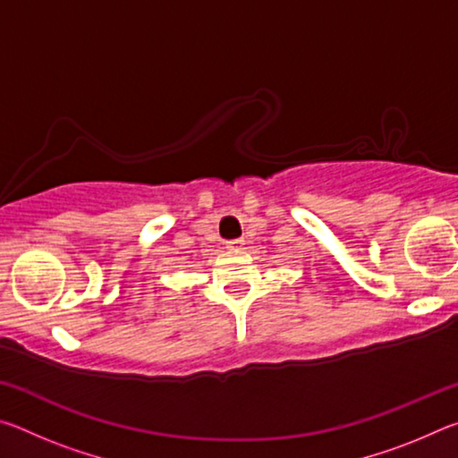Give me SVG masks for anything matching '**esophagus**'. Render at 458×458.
I'll list each match as a JSON object with an SVG mask.
<instances>
[{"label":"esophagus","mask_w":458,"mask_h":458,"mask_svg":"<svg viewBox=\"0 0 458 458\" xmlns=\"http://www.w3.org/2000/svg\"><path fill=\"white\" fill-rule=\"evenodd\" d=\"M226 248H228V250H234V252L244 250V240H242V238L228 240V242H226Z\"/></svg>","instance_id":"esophagus-1"}]
</instances>
